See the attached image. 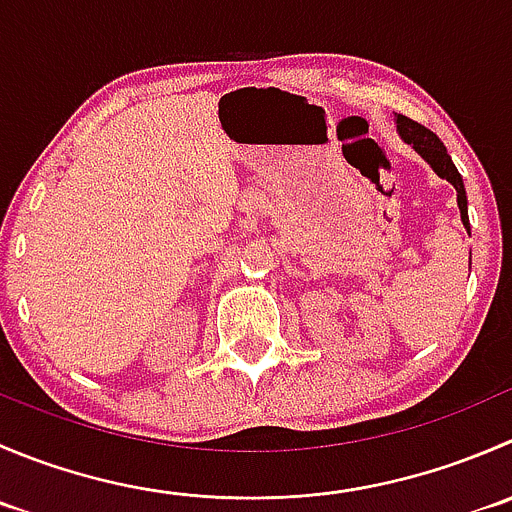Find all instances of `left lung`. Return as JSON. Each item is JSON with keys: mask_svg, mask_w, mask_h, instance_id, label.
I'll return each instance as SVG.
<instances>
[{"mask_svg": "<svg viewBox=\"0 0 512 512\" xmlns=\"http://www.w3.org/2000/svg\"><path fill=\"white\" fill-rule=\"evenodd\" d=\"M395 124H398V135L403 137V142H408V145L413 147V150L418 152V155L423 157V160L428 162L430 167H433L435 175L443 177V180H448L450 185L455 187V192H458L460 220H463V227L468 230V235H470L468 197H465L463 177H460L458 167H455L453 160H450L448 150H445V145L440 142V137L435 135V132H430L428 127H423V124H418V122H413V119L403 117V114H398V117H395Z\"/></svg>", "mask_w": 512, "mask_h": 512, "instance_id": "obj_1", "label": "left lung"}]
</instances>
